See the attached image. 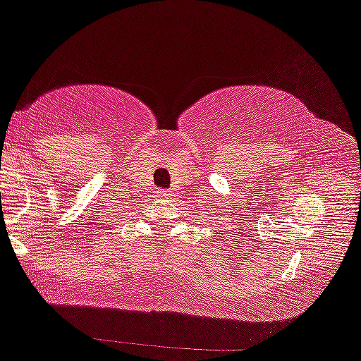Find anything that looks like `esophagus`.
<instances>
[{
  "instance_id": "esophagus-1",
  "label": "esophagus",
  "mask_w": 361,
  "mask_h": 361,
  "mask_svg": "<svg viewBox=\"0 0 361 361\" xmlns=\"http://www.w3.org/2000/svg\"><path fill=\"white\" fill-rule=\"evenodd\" d=\"M159 195H161V197H164V199H170V197H172V191H167V189H164V191L159 192Z\"/></svg>"
}]
</instances>
